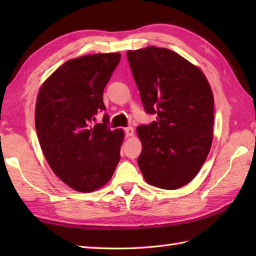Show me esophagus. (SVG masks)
I'll return each mask as SVG.
<instances>
[{
	"instance_id": "esophagus-1",
	"label": "esophagus",
	"mask_w": 256,
	"mask_h": 256,
	"mask_svg": "<svg viewBox=\"0 0 256 256\" xmlns=\"http://www.w3.org/2000/svg\"><path fill=\"white\" fill-rule=\"evenodd\" d=\"M124 132H125V135H126L128 138H131L134 135V128L132 126H128L124 128Z\"/></svg>"
}]
</instances>
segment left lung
<instances>
[{"label":"left lung","mask_w":256,"mask_h":256,"mask_svg":"<svg viewBox=\"0 0 256 256\" xmlns=\"http://www.w3.org/2000/svg\"><path fill=\"white\" fill-rule=\"evenodd\" d=\"M126 57L145 112L156 116L138 128L140 170L155 187L180 188L197 175L211 148L214 102L208 80L166 48L128 50Z\"/></svg>","instance_id":"1"}]
</instances>
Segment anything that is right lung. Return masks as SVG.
Listing matches in <instances>:
<instances>
[{"label": "right lung", "instance_id": "obj_1", "mask_svg": "<svg viewBox=\"0 0 256 256\" xmlns=\"http://www.w3.org/2000/svg\"><path fill=\"white\" fill-rule=\"evenodd\" d=\"M121 55L96 54L72 59L59 67L37 96L35 125L52 172L69 187L91 192L110 180L120 160L124 133L102 122L103 90Z\"/></svg>", "mask_w": 256, "mask_h": 256}]
</instances>
